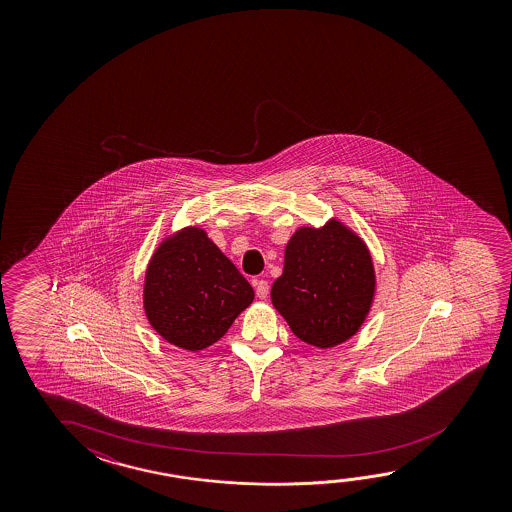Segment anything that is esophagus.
Instances as JSON below:
<instances>
[{"label": "esophagus", "instance_id": "obj_1", "mask_svg": "<svg viewBox=\"0 0 512 512\" xmlns=\"http://www.w3.org/2000/svg\"><path fill=\"white\" fill-rule=\"evenodd\" d=\"M253 285H255V293H257V296H259L260 300H264V298H268L269 294V285L266 280H255L253 282Z\"/></svg>", "mask_w": 512, "mask_h": 512}]
</instances>
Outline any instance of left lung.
Wrapping results in <instances>:
<instances>
[{
	"instance_id": "1",
	"label": "left lung",
	"mask_w": 512,
	"mask_h": 512,
	"mask_svg": "<svg viewBox=\"0 0 512 512\" xmlns=\"http://www.w3.org/2000/svg\"><path fill=\"white\" fill-rule=\"evenodd\" d=\"M375 294L366 244L339 221L303 227L285 246L271 302L303 343L330 348L361 328Z\"/></svg>"
}]
</instances>
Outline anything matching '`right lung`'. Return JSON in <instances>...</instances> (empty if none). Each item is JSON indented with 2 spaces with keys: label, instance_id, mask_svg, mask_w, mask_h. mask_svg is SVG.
Segmentation results:
<instances>
[{
  "label": "right lung",
  "instance_id": "obj_1",
  "mask_svg": "<svg viewBox=\"0 0 512 512\" xmlns=\"http://www.w3.org/2000/svg\"><path fill=\"white\" fill-rule=\"evenodd\" d=\"M253 296L252 285L200 228H185L160 244L146 271L151 327L191 352L225 336Z\"/></svg>",
  "mask_w": 512,
  "mask_h": 512
}]
</instances>
